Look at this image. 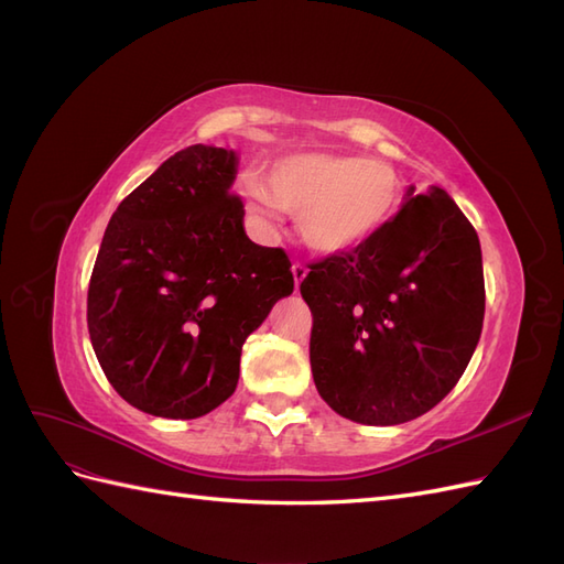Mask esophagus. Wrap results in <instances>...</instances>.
<instances>
[{
	"label": "esophagus",
	"instance_id": "obj_1",
	"mask_svg": "<svg viewBox=\"0 0 564 564\" xmlns=\"http://www.w3.org/2000/svg\"><path fill=\"white\" fill-rule=\"evenodd\" d=\"M292 272H294V284L299 289V284L305 280V275H308V268H305L303 263H294L292 265Z\"/></svg>",
	"mask_w": 564,
	"mask_h": 564
}]
</instances>
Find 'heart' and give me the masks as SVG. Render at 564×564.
Masks as SVG:
<instances>
[{
    "mask_svg": "<svg viewBox=\"0 0 564 564\" xmlns=\"http://www.w3.org/2000/svg\"><path fill=\"white\" fill-rule=\"evenodd\" d=\"M253 214L272 224L278 212L299 216L303 242L317 253H344L373 240L398 212L402 185L386 162L296 152L268 169L265 185L247 178Z\"/></svg>",
    "mask_w": 564,
    "mask_h": 564,
    "instance_id": "heart-1",
    "label": "heart"
}]
</instances>
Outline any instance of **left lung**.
<instances>
[{
	"label": "left lung",
	"instance_id": "left-lung-1",
	"mask_svg": "<svg viewBox=\"0 0 564 564\" xmlns=\"http://www.w3.org/2000/svg\"><path fill=\"white\" fill-rule=\"evenodd\" d=\"M308 268L313 379L336 414L395 425L456 386L480 340L485 275L477 232L445 191L409 187L373 240Z\"/></svg>",
	"mask_w": 564,
	"mask_h": 564
}]
</instances>
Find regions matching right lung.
I'll return each instance as SVG.
<instances>
[{
    "instance_id": "right-lung-1",
    "label": "right lung",
    "mask_w": 564,
    "mask_h": 564,
    "mask_svg": "<svg viewBox=\"0 0 564 564\" xmlns=\"http://www.w3.org/2000/svg\"><path fill=\"white\" fill-rule=\"evenodd\" d=\"M237 155L191 145L119 202L87 296L91 346L112 388L162 419H197L240 379L247 336L294 292L280 247L253 245L230 185Z\"/></svg>"
}]
</instances>
